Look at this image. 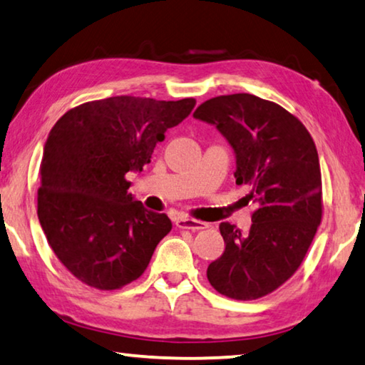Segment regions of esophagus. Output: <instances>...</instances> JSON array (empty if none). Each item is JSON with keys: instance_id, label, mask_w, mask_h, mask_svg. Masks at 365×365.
<instances>
[{"instance_id": "esophagus-1", "label": "esophagus", "mask_w": 365, "mask_h": 365, "mask_svg": "<svg viewBox=\"0 0 365 365\" xmlns=\"http://www.w3.org/2000/svg\"><path fill=\"white\" fill-rule=\"evenodd\" d=\"M176 225L179 228H184V230H190V232H197V230H204L209 225H207L205 222H200V220H195V218H178Z\"/></svg>"}]
</instances>
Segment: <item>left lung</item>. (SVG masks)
Segmentation results:
<instances>
[{
	"label": "left lung",
	"mask_w": 365,
	"mask_h": 365,
	"mask_svg": "<svg viewBox=\"0 0 365 365\" xmlns=\"http://www.w3.org/2000/svg\"><path fill=\"white\" fill-rule=\"evenodd\" d=\"M195 119L214 124L237 155V184L251 189V228L220 223L225 251L207 267L218 294L256 300L294 276L323 215L322 171L315 142L294 114L248 93L202 103Z\"/></svg>",
	"instance_id": "1"
}]
</instances>
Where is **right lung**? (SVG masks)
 Here are the masks:
<instances>
[{"label": "right lung", "instance_id": "right-lung-1", "mask_svg": "<svg viewBox=\"0 0 365 365\" xmlns=\"http://www.w3.org/2000/svg\"><path fill=\"white\" fill-rule=\"evenodd\" d=\"M195 99L114 96L66 110L48 133L37 215L48 246L83 284L115 290L137 280L171 230L128 192V171L150 163L156 143Z\"/></svg>", "mask_w": 365, "mask_h": 365}]
</instances>
